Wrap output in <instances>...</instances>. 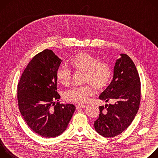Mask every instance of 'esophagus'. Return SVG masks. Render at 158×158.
I'll return each mask as SVG.
<instances>
[{"label":"esophagus","instance_id":"1","mask_svg":"<svg viewBox=\"0 0 158 158\" xmlns=\"http://www.w3.org/2000/svg\"><path fill=\"white\" fill-rule=\"evenodd\" d=\"M76 109H79V108H84L86 107L85 105H77L76 106Z\"/></svg>","mask_w":158,"mask_h":158}]
</instances>
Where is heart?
I'll use <instances>...</instances> for the list:
<instances>
[{"label":"heart","instance_id":"1","mask_svg":"<svg viewBox=\"0 0 158 158\" xmlns=\"http://www.w3.org/2000/svg\"><path fill=\"white\" fill-rule=\"evenodd\" d=\"M70 64L73 69L82 73L84 82L89 84L84 87H73L64 94V99L69 102L84 104L89 97L94 94L93 86L98 91L106 88L112 77V70L109 64L99 61L96 56L87 52L77 54L71 60ZM71 72L60 67L56 71V79L62 85H69L71 82Z\"/></svg>","mask_w":158,"mask_h":158}]
</instances>
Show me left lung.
Segmentation results:
<instances>
[{
	"instance_id": "8db88e82",
	"label": "left lung",
	"mask_w": 158,
	"mask_h": 158,
	"mask_svg": "<svg viewBox=\"0 0 158 158\" xmlns=\"http://www.w3.org/2000/svg\"><path fill=\"white\" fill-rule=\"evenodd\" d=\"M114 67L113 79L99 99L114 104L99 106L100 114L94 126L102 136H118L131 124L139 109L141 82L133 61L126 54H121Z\"/></svg>"
}]
</instances>
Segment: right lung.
Instances as JSON below:
<instances>
[{"instance_id":"add662e5","label":"right lung","mask_w":158,"mask_h":158,"mask_svg":"<svg viewBox=\"0 0 158 158\" xmlns=\"http://www.w3.org/2000/svg\"><path fill=\"white\" fill-rule=\"evenodd\" d=\"M61 62L52 50L45 49L31 60L17 85L22 116L33 131L44 138L64 132L76 110L73 104L58 102L56 71Z\"/></svg>"}]
</instances>
